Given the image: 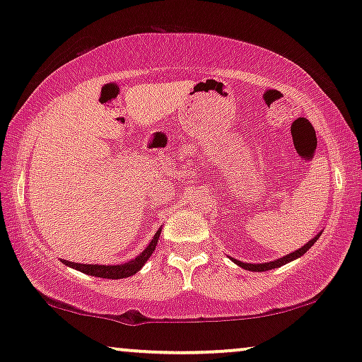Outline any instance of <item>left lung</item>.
<instances>
[{
  "mask_svg": "<svg viewBox=\"0 0 362 362\" xmlns=\"http://www.w3.org/2000/svg\"><path fill=\"white\" fill-rule=\"evenodd\" d=\"M320 235H321V234L316 235L315 239H311V240L308 242V244L301 247V249L295 250V252H291V254L285 255V257H281V259H276V260H274V262H267V264H244V262H239V260L232 259V257H230V259H232V262H234V264H237V265L242 267V269H245V270H252V272H265V270H272V269H276V267H281V265L288 264V262L295 260V259H298V257H301L303 254H306V250H310V249H311V245H313L315 242L318 240V237H320Z\"/></svg>",
  "mask_w": 362,
  "mask_h": 362,
  "instance_id": "obj_1",
  "label": "left lung"
}]
</instances>
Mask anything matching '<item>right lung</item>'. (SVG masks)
Returning <instances> with one entry per match:
<instances>
[{
    "label": "right lung",
    "instance_id": "right-lung-1",
    "mask_svg": "<svg viewBox=\"0 0 362 362\" xmlns=\"http://www.w3.org/2000/svg\"><path fill=\"white\" fill-rule=\"evenodd\" d=\"M160 234H161V230H158L155 237L151 239L150 245H148L146 249L136 257V259H133L122 265H87V264H76V262H69V260H62V262L66 265L72 267V269L82 272V274L92 275V276H100V279H110V280L127 279V276L135 275L136 272L146 264V260L150 259L153 252H155V247L158 244V239H160Z\"/></svg>",
    "mask_w": 362,
    "mask_h": 362
}]
</instances>
